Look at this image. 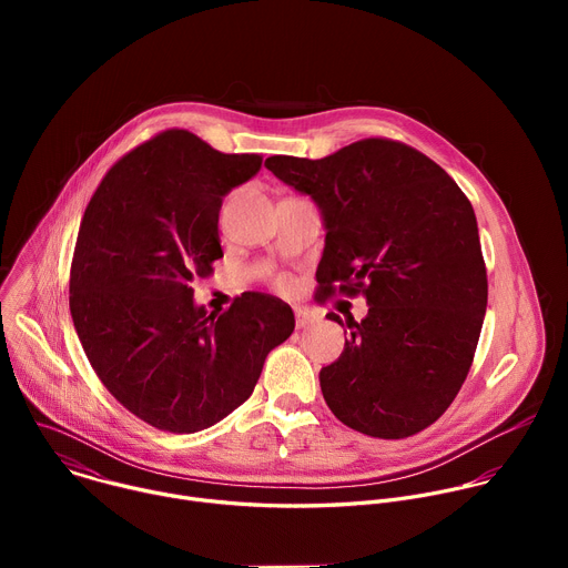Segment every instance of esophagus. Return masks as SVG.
<instances>
[{
  "instance_id": "34e87169",
  "label": "esophagus",
  "mask_w": 568,
  "mask_h": 568,
  "mask_svg": "<svg viewBox=\"0 0 568 568\" xmlns=\"http://www.w3.org/2000/svg\"><path fill=\"white\" fill-rule=\"evenodd\" d=\"M294 316H296V328H298V331H301V328H307V326H312V323L318 321V316L312 314V312L305 310V307H294Z\"/></svg>"
}]
</instances>
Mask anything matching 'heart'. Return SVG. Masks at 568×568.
<instances>
[{
	"instance_id": "b5f03b06",
	"label": "heart",
	"mask_w": 568,
	"mask_h": 568,
	"mask_svg": "<svg viewBox=\"0 0 568 568\" xmlns=\"http://www.w3.org/2000/svg\"><path fill=\"white\" fill-rule=\"evenodd\" d=\"M278 285H281V287H285V281H278Z\"/></svg>"
}]
</instances>
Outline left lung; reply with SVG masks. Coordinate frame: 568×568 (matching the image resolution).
<instances>
[{
    "label": "left lung",
    "instance_id": "left-lung-1",
    "mask_svg": "<svg viewBox=\"0 0 568 568\" xmlns=\"http://www.w3.org/2000/svg\"><path fill=\"white\" fill-rule=\"evenodd\" d=\"M265 166L321 211L318 294L362 292L368 303L318 373L331 412L373 438L427 429L467 377L488 305L469 200L436 161L390 139L323 159L274 154Z\"/></svg>",
    "mask_w": 568,
    "mask_h": 568
}]
</instances>
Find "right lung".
Returning <instances> with one entry per match:
<instances>
[{
	"label": "right lung",
	"mask_w": 568,
	"mask_h": 568,
	"mask_svg": "<svg viewBox=\"0 0 568 568\" xmlns=\"http://www.w3.org/2000/svg\"><path fill=\"white\" fill-rule=\"evenodd\" d=\"M261 164L166 130L116 161L80 222L73 328L105 388L156 429L195 434L226 418L294 331L292 307L270 294H242L222 314L193 301L191 283L222 258V200Z\"/></svg>",
	"instance_id": "obj_1"
}]
</instances>
